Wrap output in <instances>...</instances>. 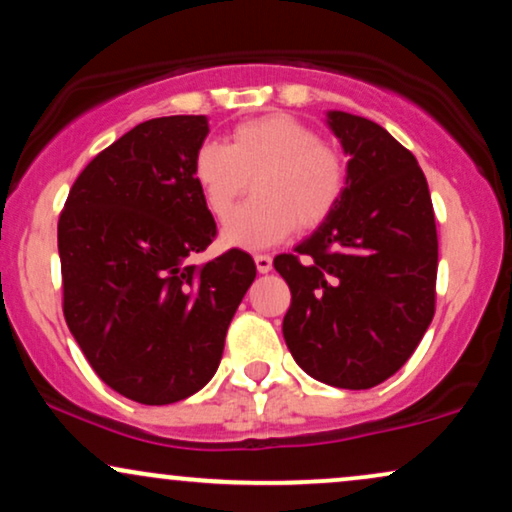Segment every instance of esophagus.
<instances>
[{
  "label": "esophagus",
  "instance_id": "1",
  "mask_svg": "<svg viewBox=\"0 0 512 512\" xmlns=\"http://www.w3.org/2000/svg\"><path fill=\"white\" fill-rule=\"evenodd\" d=\"M255 264H257V272L267 274L269 269H272V255H267V252H257Z\"/></svg>",
  "mask_w": 512,
  "mask_h": 512
}]
</instances>
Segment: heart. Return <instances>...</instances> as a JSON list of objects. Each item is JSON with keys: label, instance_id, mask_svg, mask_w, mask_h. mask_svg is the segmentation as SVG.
Instances as JSON below:
<instances>
[{"label": "heart", "instance_id": "heart-1", "mask_svg": "<svg viewBox=\"0 0 512 512\" xmlns=\"http://www.w3.org/2000/svg\"><path fill=\"white\" fill-rule=\"evenodd\" d=\"M253 178L256 197L224 226V243L267 248L295 229H317L341 205L348 166L303 121L286 114L238 123L231 143L205 140L193 155V178L214 219H226Z\"/></svg>", "mask_w": 512, "mask_h": 512}]
</instances>
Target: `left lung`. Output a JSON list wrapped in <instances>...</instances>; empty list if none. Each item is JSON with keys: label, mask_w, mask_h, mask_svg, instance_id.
I'll list each match as a JSON object with an SVG mask.
<instances>
[{"label": "left lung", "mask_w": 512, "mask_h": 512, "mask_svg": "<svg viewBox=\"0 0 512 512\" xmlns=\"http://www.w3.org/2000/svg\"><path fill=\"white\" fill-rule=\"evenodd\" d=\"M348 186L310 238L274 257L291 307L283 338L310 377L372 389L420 346L436 310L439 238L427 178L379 123L329 112Z\"/></svg>", "instance_id": "8db88e82"}]
</instances>
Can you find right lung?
<instances>
[{
  "label": "right lung",
  "mask_w": 512,
  "mask_h": 512,
  "mask_svg": "<svg viewBox=\"0 0 512 512\" xmlns=\"http://www.w3.org/2000/svg\"><path fill=\"white\" fill-rule=\"evenodd\" d=\"M205 116L138 123L80 171L59 217L64 319L116 393L169 405L217 372L255 281L248 252L193 264L217 224L193 178Z\"/></svg>",
  "instance_id": "add662e5"
}]
</instances>
